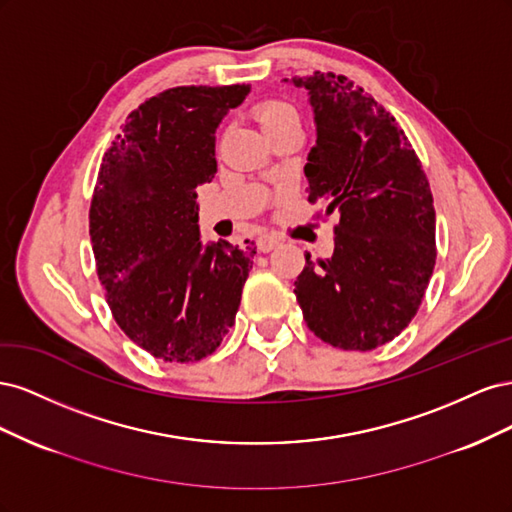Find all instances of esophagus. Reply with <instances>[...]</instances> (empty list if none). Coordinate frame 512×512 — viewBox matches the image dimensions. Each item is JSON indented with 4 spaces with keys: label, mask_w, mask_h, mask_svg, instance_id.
I'll return each instance as SVG.
<instances>
[{
    "label": "esophagus",
    "mask_w": 512,
    "mask_h": 512,
    "mask_svg": "<svg viewBox=\"0 0 512 512\" xmlns=\"http://www.w3.org/2000/svg\"><path fill=\"white\" fill-rule=\"evenodd\" d=\"M256 245H258V252H271V250H275L277 245H280V239L273 237V235H260Z\"/></svg>",
    "instance_id": "obj_1"
}]
</instances>
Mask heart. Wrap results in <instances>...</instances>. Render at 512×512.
Returning a JSON list of instances; mask_svg holds the SVG:
<instances>
[{
  "instance_id": "heart-1",
  "label": "heart",
  "mask_w": 512,
  "mask_h": 512,
  "mask_svg": "<svg viewBox=\"0 0 512 512\" xmlns=\"http://www.w3.org/2000/svg\"><path fill=\"white\" fill-rule=\"evenodd\" d=\"M256 117L260 121L262 130H271L275 126H280V123H286V121H292V119H299V113L297 108H294L292 104L288 102H282V100H267L262 102L258 108H256Z\"/></svg>"
}]
</instances>
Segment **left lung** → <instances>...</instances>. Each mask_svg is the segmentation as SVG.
Segmentation results:
<instances>
[{"instance_id": "8db88e82", "label": "left lung", "mask_w": 512, "mask_h": 512, "mask_svg": "<svg viewBox=\"0 0 512 512\" xmlns=\"http://www.w3.org/2000/svg\"><path fill=\"white\" fill-rule=\"evenodd\" d=\"M292 85L307 89L316 123L307 198L339 213L333 256H305L294 294L322 342L374 350L408 327L436 265L429 183L404 130L363 87L333 72Z\"/></svg>"}]
</instances>
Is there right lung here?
Here are the masks:
<instances>
[{
	"instance_id": "obj_1",
	"label": "right lung",
	"mask_w": 512,
	"mask_h": 512,
	"mask_svg": "<svg viewBox=\"0 0 512 512\" xmlns=\"http://www.w3.org/2000/svg\"><path fill=\"white\" fill-rule=\"evenodd\" d=\"M250 85L166 89L128 115L104 153L89 235L108 307L164 363L213 354L235 322L256 254L203 243L196 188L218 173L215 130Z\"/></svg>"
}]
</instances>
